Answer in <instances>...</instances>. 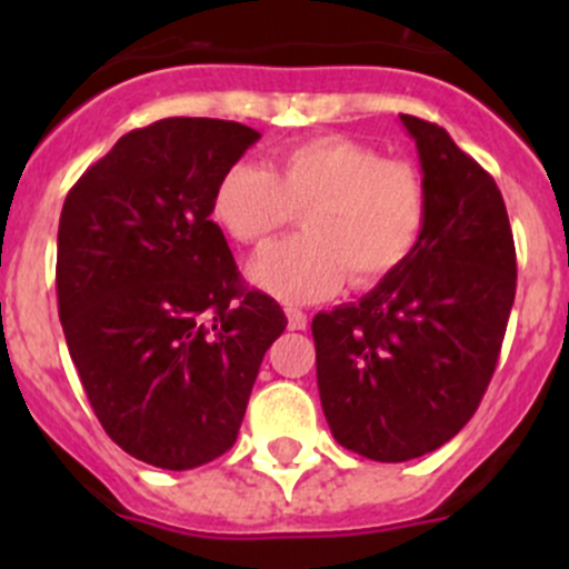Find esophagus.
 Returning <instances> with one entry per match:
<instances>
[{
	"label": "esophagus",
	"mask_w": 569,
	"mask_h": 569,
	"mask_svg": "<svg viewBox=\"0 0 569 569\" xmlns=\"http://www.w3.org/2000/svg\"><path fill=\"white\" fill-rule=\"evenodd\" d=\"M286 317H289V330H306L308 317L300 308H286Z\"/></svg>",
	"instance_id": "obj_1"
}]
</instances>
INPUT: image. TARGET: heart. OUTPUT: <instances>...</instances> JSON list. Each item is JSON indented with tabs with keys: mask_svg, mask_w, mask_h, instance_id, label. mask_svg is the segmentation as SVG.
<instances>
[{
	"mask_svg": "<svg viewBox=\"0 0 569 569\" xmlns=\"http://www.w3.org/2000/svg\"><path fill=\"white\" fill-rule=\"evenodd\" d=\"M295 211L306 237L258 252L248 278L283 302H317L349 274L355 286H375L407 263L427 228L429 187L407 159L321 134L278 151L269 168L231 164L211 198L214 220L242 244H263Z\"/></svg>",
	"mask_w": 569,
	"mask_h": 569,
	"instance_id": "obj_1",
	"label": "heart"
}]
</instances>
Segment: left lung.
<instances>
[{
	"instance_id": "8db88e82",
	"label": "left lung",
	"mask_w": 569,
	"mask_h": 569,
	"mask_svg": "<svg viewBox=\"0 0 569 569\" xmlns=\"http://www.w3.org/2000/svg\"><path fill=\"white\" fill-rule=\"evenodd\" d=\"M399 118L429 187L421 242L369 295L311 325L332 438L377 462L429 455L470 421L496 371L518 280L492 176L446 129Z\"/></svg>"
}]
</instances>
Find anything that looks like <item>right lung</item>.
I'll list each match as a JSON object with an SVG mask.
<instances>
[{
    "label": "right lung",
    "instance_id": "obj_1",
    "mask_svg": "<svg viewBox=\"0 0 569 569\" xmlns=\"http://www.w3.org/2000/svg\"><path fill=\"white\" fill-rule=\"evenodd\" d=\"M256 129L164 118L120 137L68 192L57 302L68 352L109 438L189 470L237 443L261 360L286 330L244 291L211 198Z\"/></svg>",
    "mask_w": 569,
    "mask_h": 569
}]
</instances>
